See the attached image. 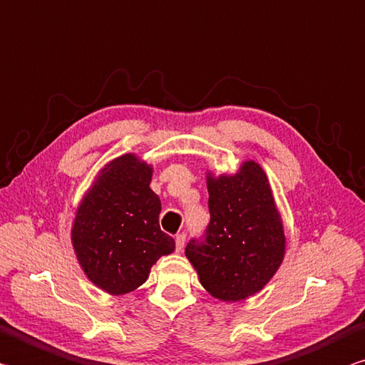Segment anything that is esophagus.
<instances>
[{
  "mask_svg": "<svg viewBox=\"0 0 365 365\" xmlns=\"http://www.w3.org/2000/svg\"><path fill=\"white\" fill-rule=\"evenodd\" d=\"M185 240H187V237H185L183 233L175 236V249H177V252H182V250H183V247H185Z\"/></svg>",
  "mask_w": 365,
  "mask_h": 365,
  "instance_id": "1",
  "label": "esophagus"
}]
</instances>
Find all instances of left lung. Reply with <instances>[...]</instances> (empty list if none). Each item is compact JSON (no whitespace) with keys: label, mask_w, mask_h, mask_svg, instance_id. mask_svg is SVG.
Returning a JSON list of instances; mask_svg holds the SVG:
<instances>
[{"label":"left lung","mask_w":365,"mask_h":365,"mask_svg":"<svg viewBox=\"0 0 365 365\" xmlns=\"http://www.w3.org/2000/svg\"><path fill=\"white\" fill-rule=\"evenodd\" d=\"M210 222L185 255L202 287L223 302H240L267 286L286 252L282 220L267 174L255 161L235 175L207 174Z\"/></svg>","instance_id":"left-lung-1"}]
</instances>
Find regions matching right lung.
Wrapping results in <instances>:
<instances>
[{"instance_id":"obj_1","label":"right lung","mask_w":365,"mask_h":365,"mask_svg":"<svg viewBox=\"0 0 365 365\" xmlns=\"http://www.w3.org/2000/svg\"><path fill=\"white\" fill-rule=\"evenodd\" d=\"M153 168L128 153L98 172L71 228L76 258L89 281L111 295L132 292L148 279L175 242L160 228L161 201L150 188Z\"/></svg>"}]
</instances>
